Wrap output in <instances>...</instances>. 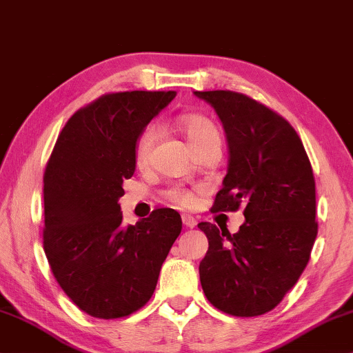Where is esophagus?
Segmentation results:
<instances>
[{"mask_svg": "<svg viewBox=\"0 0 353 353\" xmlns=\"http://www.w3.org/2000/svg\"><path fill=\"white\" fill-rule=\"evenodd\" d=\"M182 223H184V226H187V228H195L197 226V220L192 215H182Z\"/></svg>", "mask_w": 353, "mask_h": 353, "instance_id": "esophagus-1", "label": "esophagus"}]
</instances>
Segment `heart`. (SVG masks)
I'll return each mask as SVG.
<instances>
[{
    "instance_id": "1",
    "label": "heart",
    "mask_w": 353,
    "mask_h": 353,
    "mask_svg": "<svg viewBox=\"0 0 353 353\" xmlns=\"http://www.w3.org/2000/svg\"><path fill=\"white\" fill-rule=\"evenodd\" d=\"M181 132L184 133V137L189 141L190 148L195 151H200L208 146H221V135L220 130L215 123L212 122L208 117L200 114H187L181 115L177 120ZM156 141V128L153 125H148L143 130L140 132V135L137 137L135 141V161L140 166L148 163L151 150ZM166 197L169 202L179 205V207H190L194 203V194L190 190L182 189V187H171L166 190Z\"/></svg>"
}]
</instances>
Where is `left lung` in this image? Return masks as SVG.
<instances>
[{"mask_svg": "<svg viewBox=\"0 0 353 353\" xmlns=\"http://www.w3.org/2000/svg\"><path fill=\"white\" fill-rule=\"evenodd\" d=\"M215 109L228 140V172L212 212L244 207L238 233L199 223L208 251L200 283L213 306L241 318L274 310L310 261L318 236L313 168L295 128L233 91H195Z\"/></svg>", "mask_w": 353, "mask_h": 353, "instance_id": "obj_1", "label": "left lung"}]
</instances>
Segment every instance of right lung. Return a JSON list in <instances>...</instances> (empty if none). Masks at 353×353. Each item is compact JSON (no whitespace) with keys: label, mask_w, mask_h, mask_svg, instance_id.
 <instances>
[{"label":"right lung","mask_w":353,"mask_h":353,"mask_svg":"<svg viewBox=\"0 0 353 353\" xmlns=\"http://www.w3.org/2000/svg\"><path fill=\"white\" fill-rule=\"evenodd\" d=\"M176 91L110 92L71 115L43 174V251L58 285L92 318L145 306L181 234V215L158 208L122 226L119 199L135 172V141Z\"/></svg>","instance_id":"1"}]
</instances>
